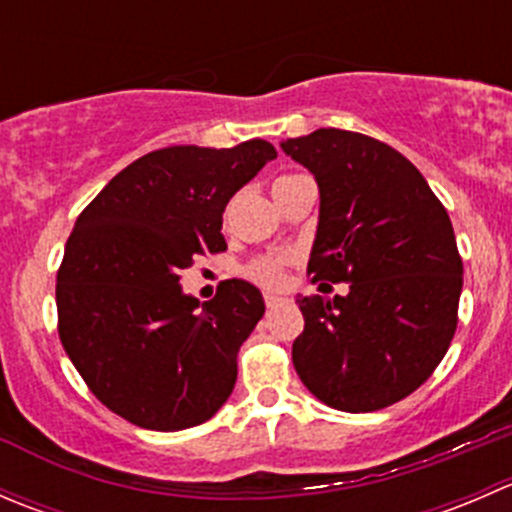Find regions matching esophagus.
Wrapping results in <instances>:
<instances>
[{"label":"esophagus","instance_id":"obj_1","mask_svg":"<svg viewBox=\"0 0 512 512\" xmlns=\"http://www.w3.org/2000/svg\"><path fill=\"white\" fill-rule=\"evenodd\" d=\"M285 302V297H280V294H272V292H265V304L267 307H277V304Z\"/></svg>","mask_w":512,"mask_h":512}]
</instances>
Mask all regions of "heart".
Returning <instances> with one entry per match:
<instances>
[{
    "label": "heart",
    "mask_w": 512,
    "mask_h": 512,
    "mask_svg": "<svg viewBox=\"0 0 512 512\" xmlns=\"http://www.w3.org/2000/svg\"><path fill=\"white\" fill-rule=\"evenodd\" d=\"M285 178H289V175H285ZM287 262H289L287 255L260 257V260H255L250 267H247V277L260 282V285L265 287H280L282 282H285Z\"/></svg>",
    "instance_id": "obj_1"
}]
</instances>
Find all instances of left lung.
Instances as JSON below:
<instances>
[{"instance_id": "1", "label": "left lung", "mask_w": 512, "mask_h": 512, "mask_svg": "<svg viewBox=\"0 0 512 512\" xmlns=\"http://www.w3.org/2000/svg\"><path fill=\"white\" fill-rule=\"evenodd\" d=\"M280 146L319 185L312 282H349L344 297H297L294 369L332 409H386L433 374L456 334L463 262L451 218L416 165L376 138L319 128Z\"/></svg>"}]
</instances>
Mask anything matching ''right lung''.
<instances>
[{"label":"right lung","instance_id":"right-lung-1","mask_svg":"<svg viewBox=\"0 0 512 512\" xmlns=\"http://www.w3.org/2000/svg\"><path fill=\"white\" fill-rule=\"evenodd\" d=\"M272 158L262 138L160 148L108 180L79 215L56 275L59 339L113 414L183 431L232 394L237 352L265 314L260 289L225 280L200 304L180 272L227 250L225 205Z\"/></svg>","mask_w":512,"mask_h":512}]
</instances>
